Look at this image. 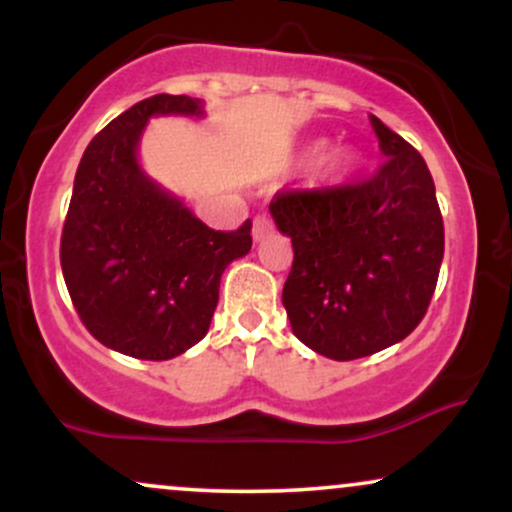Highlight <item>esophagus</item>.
Returning <instances> with one entry per match:
<instances>
[{"label":"esophagus","mask_w":512,"mask_h":512,"mask_svg":"<svg viewBox=\"0 0 512 512\" xmlns=\"http://www.w3.org/2000/svg\"><path fill=\"white\" fill-rule=\"evenodd\" d=\"M272 231H274V223L267 214L255 216V221H252V238L262 240V238H267Z\"/></svg>","instance_id":"obj_1"}]
</instances>
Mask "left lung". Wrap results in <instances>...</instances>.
Here are the masks:
<instances>
[{
  "instance_id": "1",
  "label": "left lung",
  "mask_w": 512,
  "mask_h": 512,
  "mask_svg": "<svg viewBox=\"0 0 512 512\" xmlns=\"http://www.w3.org/2000/svg\"><path fill=\"white\" fill-rule=\"evenodd\" d=\"M385 163L366 180L281 190L269 204L291 238L284 284L291 330L334 361L402 342L424 320L445 250L426 161L370 115Z\"/></svg>"
}]
</instances>
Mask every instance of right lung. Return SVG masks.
Masks as SVG:
<instances>
[{"label": "right lung", "mask_w": 512, "mask_h": 512, "mask_svg": "<svg viewBox=\"0 0 512 512\" xmlns=\"http://www.w3.org/2000/svg\"><path fill=\"white\" fill-rule=\"evenodd\" d=\"M151 115H202V103L158 93L91 139L76 168L60 262L76 313L98 342L168 361L207 334L223 269L252 248V221L214 231L146 178L137 144Z\"/></svg>", "instance_id": "obj_1"}]
</instances>
